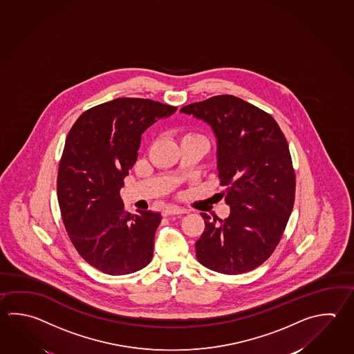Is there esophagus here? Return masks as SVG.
Returning <instances> with one entry per match:
<instances>
[{
  "label": "esophagus",
  "instance_id": "esophagus-1",
  "mask_svg": "<svg viewBox=\"0 0 354 354\" xmlns=\"http://www.w3.org/2000/svg\"><path fill=\"white\" fill-rule=\"evenodd\" d=\"M187 213L185 209H183L180 207H176V205H167L164 210H162V215H178V214Z\"/></svg>",
  "mask_w": 354,
  "mask_h": 354
}]
</instances>
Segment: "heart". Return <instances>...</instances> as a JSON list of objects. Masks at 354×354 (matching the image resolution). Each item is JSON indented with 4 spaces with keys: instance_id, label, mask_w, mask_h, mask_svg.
<instances>
[{
    "instance_id": "b5f03b06",
    "label": "heart",
    "mask_w": 354,
    "mask_h": 354,
    "mask_svg": "<svg viewBox=\"0 0 354 354\" xmlns=\"http://www.w3.org/2000/svg\"><path fill=\"white\" fill-rule=\"evenodd\" d=\"M184 138H201V139H204L203 136H201V135H196V133H190V135H185Z\"/></svg>"
}]
</instances>
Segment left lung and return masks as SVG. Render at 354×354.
<instances>
[{
	"mask_svg": "<svg viewBox=\"0 0 354 354\" xmlns=\"http://www.w3.org/2000/svg\"><path fill=\"white\" fill-rule=\"evenodd\" d=\"M207 122L216 138L221 196L230 207L224 221L201 213L205 230L196 258L214 272L241 274L272 255L293 210L295 175L287 139L269 113L233 95H218L181 107Z\"/></svg>",
	"mask_w": 354,
	"mask_h": 354,
	"instance_id": "left-lung-1",
	"label": "left lung"
}]
</instances>
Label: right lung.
Instances as JSON below:
<instances>
[{"label": "right lung", "instance_id": "right-lung-1", "mask_svg": "<svg viewBox=\"0 0 354 354\" xmlns=\"http://www.w3.org/2000/svg\"><path fill=\"white\" fill-rule=\"evenodd\" d=\"M178 107L120 97L87 110L67 135L57 175L62 221L85 261L110 275L138 272L153 258L161 214L125 212L120 189L141 135Z\"/></svg>", "mask_w": 354, "mask_h": 354}]
</instances>
